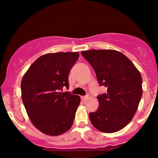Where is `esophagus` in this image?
<instances>
[{"label":"esophagus","instance_id":"34e87169","mask_svg":"<svg viewBox=\"0 0 158 158\" xmlns=\"http://www.w3.org/2000/svg\"><path fill=\"white\" fill-rule=\"evenodd\" d=\"M88 96H85V97H81V99L82 101H85V100H87V99H88Z\"/></svg>","mask_w":158,"mask_h":158}]
</instances>
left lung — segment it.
<instances>
[{
    "label": "left lung",
    "instance_id": "1",
    "mask_svg": "<svg viewBox=\"0 0 158 158\" xmlns=\"http://www.w3.org/2000/svg\"><path fill=\"white\" fill-rule=\"evenodd\" d=\"M107 93L98 96L99 108L89 114L92 125L105 133L118 131L135 116L143 94L142 77L135 64L114 50H90L81 52Z\"/></svg>",
    "mask_w": 158,
    "mask_h": 158
}]
</instances>
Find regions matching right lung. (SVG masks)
I'll return each instance as SVG.
<instances>
[{"label":"right lung","mask_w":158,"mask_h":158,"mask_svg":"<svg viewBox=\"0 0 158 158\" xmlns=\"http://www.w3.org/2000/svg\"><path fill=\"white\" fill-rule=\"evenodd\" d=\"M77 52H59L40 56L21 80V97L34 126L47 135L68 131L73 123L80 97L68 92V75L79 59Z\"/></svg>","instance_id":"add662e5"}]
</instances>
